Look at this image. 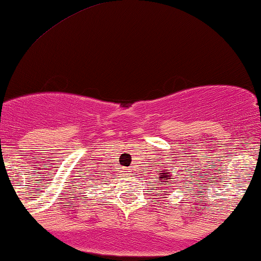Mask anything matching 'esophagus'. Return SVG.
Instances as JSON below:
<instances>
[{
	"label": "esophagus",
	"instance_id": "34e87169",
	"mask_svg": "<svg viewBox=\"0 0 261 261\" xmlns=\"http://www.w3.org/2000/svg\"><path fill=\"white\" fill-rule=\"evenodd\" d=\"M125 172H127V173H124V174H129V172H132V170H129V169H127V170H125Z\"/></svg>",
	"mask_w": 261,
	"mask_h": 261
}]
</instances>
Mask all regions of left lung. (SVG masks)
Here are the masks:
<instances>
[{"label":"left lung","instance_id":"1","mask_svg":"<svg viewBox=\"0 0 261 261\" xmlns=\"http://www.w3.org/2000/svg\"><path fill=\"white\" fill-rule=\"evenodd\" d=\"M162 172H164V170H162ZM161 174H165V173H161ZM161 178H165V175H162Z\"/></svg>","mask_w":261,"mask_h":261}]
</instances>
